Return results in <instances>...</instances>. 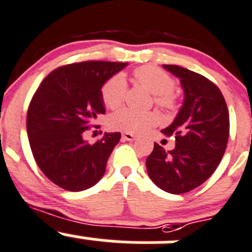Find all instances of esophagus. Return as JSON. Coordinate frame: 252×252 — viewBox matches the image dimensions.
Listing matches in <instances>:
<instances>
[{"label": "esophagus", "instance_id": "34e87169", "mask_svg": "<svg viewBox=\"0 0 252 252\" xmlns=\"http://www.w3.org/2000/svg\"><path fill=\"white\" fill-rule=\"evenodd\" d=\"M122 138H123L124 140L133 141V140H135L136 136L134 135V134H131V133H123V134H122Z\"/></svg>", "mask_w": 252, "mask_h": 252}]
</instances>
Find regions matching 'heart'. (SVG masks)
Masks as SVG:
<instances>
[{"label":"heart","mask_w":252,"mask_h":252,"mask_svg":"<svg viewBox=\"0 0 252 252\" xmlns=\"http://www.w3.org/2000/svg\"><path fill=\"white\" fill-rule=\"evenodd\" d=\"M134 80L141 87L154 94V102L160 109L170 112L175 109L176 99L172 94L175 80L163 70L155 66H141L134 71ZM128 92V84L123 74L109 77L102 87V99L109 108H117L124 102ZM158 122V114L154 112H138L130 108H122L109 118L113 129L126 133L140 134L155 126Z\"/></svg>","instance_id":"obj_1"}]
</instances>
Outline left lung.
<instances>
[{"mask_svg": "<svg viewBox=\"0 0 252 252\" xmlns=\"http://www.w3.org/2000/svg\"><path fill=\"white\" fill-rule=\"evenodd\" d=\"M163 67L180 79L185 99L172 124L161 130L175 135V149L166 151L154 144L146 170L158 188L181 194L206 182L218 167L229 139V112L211 80L177 65Z\"/></svg>", "mask_w": 252, "mask_h": 252, "instance_id": "obj_1", "label": "left lung"}]
</instances>
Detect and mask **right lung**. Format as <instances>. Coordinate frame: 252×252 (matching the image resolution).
<instances>
[{
	"mask_svg": "<svg viewBox=\"0 0 252 252\" xmlns=\"http://www.w3.org/2000/svg\"><path fill=\"white\" fill-rule=\"evenodd\" d=\"M126 65L112 61L65 65L39 85L28 107L27 133L36 165L59 187L84 191L104 175L121 133H106L94 144L87 143L84 134L98 114L106 113L102 86Z\"/></svg>",
	"mask_w": 252,
	"mask_h": 252,
	"instance_id": "right-lung-1",
	"label": "right lung"
}]
</instances>
